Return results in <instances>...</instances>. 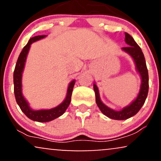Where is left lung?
Wrapping results in <instances>:
<instances>
[{
    "instance_id": "left-lung-1",
    "label": "left lung",
    "mask_w": 161,
    "mask_h": 161,
    "mask_svg": "<svg viewBox=\"0 0 161 161\" xmlns=\"http://www.w3.org/2000/svg\"><path fill=\"white\" fill-rule=\"evenodd\" d=\"M125 42L129 46L122 47V50L128 53L129 56H131L133 59L135 64H136V69L141 76V86H140L139 92L136 99L132 101V103L128 106L125 107L119 111H116L108 108L101 101L98 88L96 86L95 82H94L93 85L94 91L95 93V101L97 107L103 114L110 119H116V120H124L136 115L145 104L147 93H148V72H147L145 59L142 49L135 42L133 38L126 32H125Z\"/></svg>"
}]
</instances>
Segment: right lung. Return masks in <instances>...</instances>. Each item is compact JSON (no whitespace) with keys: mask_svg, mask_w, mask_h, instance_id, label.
<instances>
[{"mask_svg":"<svg viewBox=\"0 0 161 161\" xmlns=\"http://www.w3.org/2000/svg\"><path fill=\"white\" fill-rule=\"evenodd\" d=\"M46 36H37L29 39L27 45L23 47L19 57H18L15 69L14 72V95H15L16 103L19 106L22 111L25 114V115L28 118H29L32 120L40 122V123H45V122L53 120V119L64 114V112L69 107L70 101H71L72 92H73V87H74L75 83V79H73L69 82L65 99L58 106L51 109H47V110H33L32 108H30L29 102L25 100L23 95V85H22L23 73L31 45L33 42L45 38Z\"/></svg>","mask_w":161,"mask_h":161,"instance_id":"right-lung-1","label":"right lung"}]
</instances>
